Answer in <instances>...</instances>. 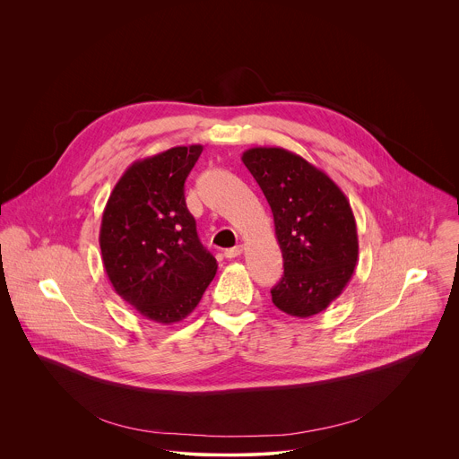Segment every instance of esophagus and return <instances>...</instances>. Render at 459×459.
Here are the masks:
<instances>
[{
    "mask_svg": "<svg viewBox=\"0 0 459 459\" xmlns=\"http://www.w3.org/2000/svg\"><path fill=\"white\" fill-rule=\"evenodd\" d=\"M223 254H225V257H229V259L238 257V255L243 254V245H236V247H232V248H227Z\"/></svg>",
    "mask_w": 459,
    "mask_h": 459,
    "instance_id": "obj_1",
    "label": "esophagus"
}]
</instances>
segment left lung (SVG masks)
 Here are the masks:
<instances>
[{
  "instance_id": "obj_1",
  "label": "left lung",
  "mask_w": 459,
  "mask_h": 459,
  "mask_svg": "<svg viewBox=\"0 0 459 459\" xmlns=\"http://www.w3.org/2000/svg\"><path fill=\"white\" fill-rule=\"evenodd\" d=\"M241 161L264 190L283 255L273 303L294 317L329 307L358 264V230L343 190L301 156L281 147H254Z\"/></svg>"
}]
</instances>
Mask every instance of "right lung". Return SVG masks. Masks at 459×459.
I'll use <instances>...</instances> for the list:
<instances>
[{"label": "right lung", "instance_id": "add662e5", "mask_svg": "<svg viewBox=\"0 0 459 459\" xmlns=\"http://www.w3.org/2000/svg\"><path fill=\"white\" fill-rule=\"evenodd\" d=\"M204 147H172L130 165L103 211L100 248L121 299L170 325L198 307L218 264L185 204V179Z\"/></svg>", "mask_w": 459, "mask_h": 459}]
</instances>
